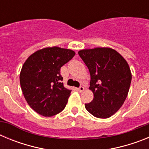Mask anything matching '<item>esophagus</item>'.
<instances>
[{
  "mask_svg": "<svg viewBox=\"0 0 149 149\" xmlns=\"http://www.w3.org/2000/svg\"><path fill=\"white\" fill-rule=\"evenodd\" d=\"M84 89H85V88H84V86H80V87L78 88V91L80 92V93H82V92H84Z\"/></svg>",
  "mask_w": 149,
  "mask_h": 149,
  "instance_id": "34e87169",
  "label": "esophagus"
}]
</instances>
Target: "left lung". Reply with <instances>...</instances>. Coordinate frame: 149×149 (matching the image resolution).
Masks as SVG:
<instances>
[{"instance_id": "obj_1", "label": "left lung", "mask_w": 149, "mask_h": 149, "mask_svg": "<svg viewBox=\"0 0 149 149\" xmlns=\"http://www.w3.org/2000/svg\"><path fill=\"white\" fill-rule=\"evenodd\" d=\"M78 54L89 68V89L94 95L90 103L85 104L86 110L100 119L112 116L128 94L132 77L128 63L110 48L83 49Z\"/></svg>"}]
</instances>
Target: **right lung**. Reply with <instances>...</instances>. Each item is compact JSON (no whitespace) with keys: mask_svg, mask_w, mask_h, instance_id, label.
I'll return each instance as SVG.
<instances>
[{"mask_svg":"<svg viewBox=\"0 0 149 149\" xmlns=\"http://www.w3.org/2000/svg\"><path fill=\"white\" fill-rule=\"evenodd\" d=\"M74 55L72 50L54 46L38 50L24 62L21 87L27 104L37 113L52 116L65 108L72 90L61 83L60 68Z\"/></svg>","mask_w":149,"mask_h":149,"instance_id":"obj_1","label":"right lung"}]
</instances>
